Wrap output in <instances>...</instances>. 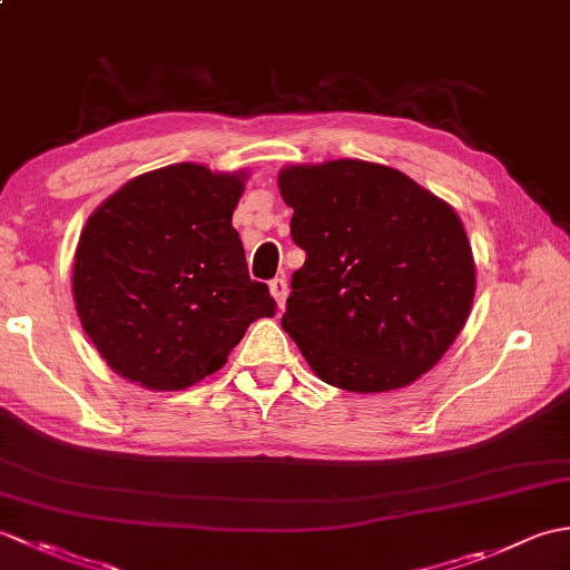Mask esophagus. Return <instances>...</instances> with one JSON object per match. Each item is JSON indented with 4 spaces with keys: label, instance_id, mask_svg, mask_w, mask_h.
Wrapping results in <instances>:
<instances>
[{
    "label": "esophagus",
    "instance_id": "obj_1",
    "mask_svg": "<svg viewBox=\"0 0 570 570\" xmlns=\"http://www.w3.org/2000/svg\"><path fill=\"white\" fill-rule=\"evenodd\" d=\"M269 288H272V296L276 298L278 308H284V304H286V296H288V284H286V278H284V276H276L274 282L269 284Z\"/></svg>",
    "mask_w": 570,
    "mask_h": 570
}]
</instances>
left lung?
Returning <instances> with one entry per match:
<instances>
[{"label":"left lung","instance_id":"obj_1","mask_svg":"<svg viewBox=\"0 0 570 570\" xmlns=\"http://www.w3.org/2000/svg\"><path fill=\"white\" fill-rule=\"evenodd\" d=\"M306 262L282 328L325 384L392 392L463 331L475 259L458 213L392 166L337 159L278 171Z\"/></svg>","mask_w":570,"mask_h":570}]
</instances>
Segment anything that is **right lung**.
<instances>
[{
    "label": "right lung",
    "instance_id": "right-lung-1",
    "mask_svg": "<svg viewBox=\"0 0 570 570\" xmlns=\"http://www.w3.org/2000/svg\"><path fill=\"white\" fill-rule=\"evenodd\" d=\"M247 171L171 164L115 190L72 259L82 331L119 377L178 392L220 370L276 301L252 282L233 213Z\"/></svg>",
    "mask_w": 570,
    "mask_h": 570
}]
</instances>
